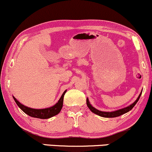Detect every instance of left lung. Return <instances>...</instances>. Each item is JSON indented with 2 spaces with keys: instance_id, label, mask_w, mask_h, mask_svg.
Returning <instances> with one entry per match:
<instances>
[{
  "instance_id": "8db88e82",
  "label": "left lung",
  "mask_w": 152,
  "mask_h": 152,
  "mask_svg": "<svg viewBox=\"0 0 152 152\" xmlns=\"http://www.w3.org/2000/svg\"><path fill=\"white\" fill-rule=\"evenodd\" d=\"M141 95H142V92H141L140 94H139V96H138L137 100H136L135 102L133 103V104H131V105L127 106V107H126V108H124V109L117 110V111H111V112H107V111H99V110H98V109H95V108L93 107V106L91 105L89 101H88V99H86V104H87V106L88 107V109H89L91 111H92V112L94 113V114L99 115V116H102V117H106V118L117 117V116H121V115H122V114H126V113L128 112V111H131V110L133 109L134 106L136 105V104H137L138 101H139V98H140Z\"/></svg>"
}]
</instances>
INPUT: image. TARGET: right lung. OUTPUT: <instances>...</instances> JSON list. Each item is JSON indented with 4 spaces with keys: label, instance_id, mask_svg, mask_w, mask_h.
<instances>
[{
    "label": "right lung",
    "instance_id": "1",
    "mask_svg": "<svg viewBox=\"0 0 152 152\" xmlns=\"http://www.w3.org/2000/svg\"><path fill=\"white\" fill-rule=\"evenodd\" d=\"M66 92V90L62 94V96H61L60 99L58 100V102L55 104V105L51 106V107L46 108V109H32V108H29L28 106H26L23 104H20V102L17 100L16 99L13 97V99L16 103L17 105L18 106V107L23 111L24 113H26V114H28V116H31V117L34 118H42V119H46V118H49L52 116H56L58 114L59 112L61 110L63 107V102H64V96L65 95Z\"/></svg>",
    "mask_w": 152,
    "mask_h": 152
}]
</instances>
